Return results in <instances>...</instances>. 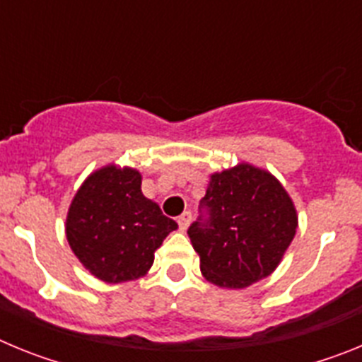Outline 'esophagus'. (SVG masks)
I'll use <instances>...</instances> for the list:
<instances>
[{"label":"esophagus","mask_w":362,"mask_h":362,"mask_svg":"<svg viewBox=\"0 0 362 362\" xmlns=\"http://www.w3.org/2000/svg\"><path fill=\"white\" fill-rule=\"evenodd\" d=\"M190 221H192V214L188 212V210H187V212H183V214H181V216L177 217L179 230H183V232H185V230L188 228V225H190Z\"/></svg>","instance_id":"esophagus-1"}]
</instances>
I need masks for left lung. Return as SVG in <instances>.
Here are the masks:
<instances>
[{
    "label": "left lung",
    "mask_w": 362,
    "mask_h": 362,
    "mask_svg": "<svg viewBox=\"0 0 362 362\" xmlns=\"http://www.w3.org/2000/svg\"><path fill=\"white\" fill-rule=\"evenodd\" d=\"M209 219L188 228L203 277L219 288L241 290L279 267L297 232V210L279 179L239 163L210 174L201 199Z\"/></svg>",
    "instance_id": "obj_1"
}]
</instances>
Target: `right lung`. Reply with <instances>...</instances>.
Returning <instances> with one entry per match:
<instances>
[{
  "label": "right lung",
  "mask_w": 362,
  "mask_h": 362,
  "mask_svg": "<svg viewBox=\"0 0 362 362\" xmlns=\"http://www.w3.org/2000/svg\"><path fill=\"white\" fill-rule=\"evenodd\" d=\"M177 223L143 196L141 172L108 163L78 188L65 221L70 250L108 284L146 276L153 254Z\"/></svg>",
  "instance_id": "right-lung-1"
}]
</instances>
